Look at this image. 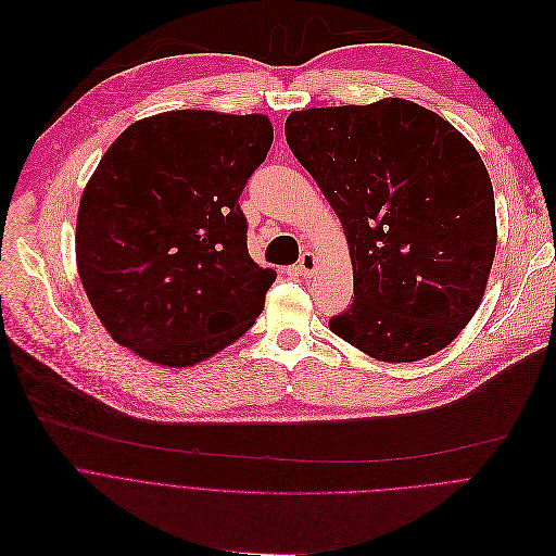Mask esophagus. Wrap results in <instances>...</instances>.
Here are the masks:
<instances>
[{
    "mask_svg": "<svg viewBox=\"0 0 556 556\" xmlns=\"http://www.w3.org/2000/svg\"><path fill=\"white\" fill-rule=\"evenodd\" d=\"M315 265H317V261H315V254H311V252H304V254L300 256V261H298V271H300V276H304V278H311V276H313V271H315Z\"/></svg>",
    "mask_w": 556,
    "mask_h": 556,
    "instance_id": "obj_1",
    "label": "esophagus"
}]
</instances>
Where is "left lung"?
Returning <instances> with one entry per match:
<instances>
[{
	"instance_id": "left-lung-1",
	"label": "left lung",
	"mask_w": 556,
	"mask_h": 556,
	"mask_svg": "<svg viewBox=\"0 0 556 556\" xmlns=\"http://www.w3.org/2000/svg\"><path fill=\"white\" fill-rule=\"evenodd\" d=\"M285 136L351 248L355 300L330 330L390 364L450 346L482 302L497 243L473 144L401 98L293 111Z\"/></svg>"
}]
</instances>
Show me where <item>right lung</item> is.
Masks as SVG:
<instances>
[{
    "label": "right lung",
    "mask_w": 556,
    "mask_h": 556,
    "mask_svg": "<svg viewBox=\"0 0 556 556\" xmlns=\"http://www.w3.org/2000/svg\"><path fill=\"white\" fill-rule=\"evenodd\" d=\"M271 142L261 114L184 109L134 123L102 155L78 205L76 263L121 346L181 368L250 330L276 271L250 258L239 199Z\"/></svg>",
    "instance_id": "add662e5"
}]
</instances>
